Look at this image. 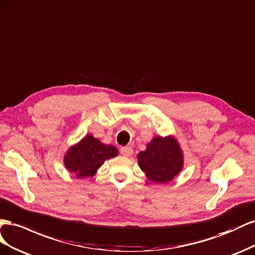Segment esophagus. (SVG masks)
I'll return each mask as SVG.
<instances>
[{
	"label": "esophagus",
	"mask_w": 255,
	"mask_h": 255,
	"mask_svg": "<svg viewBox=\"0 0 255 255\" xmlns=\"http://www.w3.org/2000/svg\"><path fill=\"white\" fill-rule=\"evenodd\" d=\"M121 154L124 155V156H126V157H129V156H131L133 154V149L131 147H129V146L122 147L121 148Z\"/></svg>",
	"instance_id": "1"
}]
</instances>
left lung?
<instances>
[{
	"label": "left lung",
	"instance_id": "left-lung-1",
	"mask_svg": "<svg viewBox=\"0 0 255 255\" xmlns=\"http://www.w3.org/2000/svg\"><path fill=\"white\" fill-rule=\"evenodd\" d=\"M137 163L149 180L165 184L183 169V151L175 137L156 136L137 154Z\"/></svg>",
	"mask_w": 255,
	"mask_h": 255
}]
</instances>
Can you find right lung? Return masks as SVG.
<instances>
[{
  "label": "right lung",
  "mask_w": 255,
  "mask_h": 255,
  "mask_svg": "<svg viewBox=\"0 0 255 255\" xmlns=\"http://www.w3.org/2000/svg\"><path fill=\"white\" fill-rule=\"evenodd\" d=\"M119 150L112 145H106L93 135H86L75 146L68 149L64 157L66 169L76 176H94L107 159L116 157Z\"/></svg>",
  "instance_id": "1"
}]
</instances>
